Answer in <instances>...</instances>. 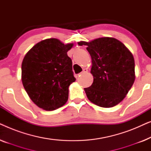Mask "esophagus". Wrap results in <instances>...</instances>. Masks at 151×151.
Instances as JSON below:
<instances>
[{
    "mask_svg": "<svg viewBox=\"0 0 151 151\" xmlns=\"http://www.w3.org/2000/svg\"><path fill=\"white\" fill-rule=\"evenodd\" d=\"M87 71H88L87 69H83V71H82L81 72V73L78 74V76H80L81 75H82V74H83V73H86V72H87Z\"/></svg>",
    "mask_w": 151,
    "mask_h": 151,
    "instance_id": "1",
    "label": "esophagus"
}]
</instances>
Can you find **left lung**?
I'll list each match as a JSON object with an SVG mask.
<instances>
[{"label": "left lung", "mask_w": 151, "mask_h": 151, "mask_svg": "<svg viewBox=\"0 0 151 151\" xmlns=\"http://www.w3.org/2000/svg\"><path fill=\"white\" fill-rule=\"evenodd\" d=\"M78 45H86L91 57L93 82L84 88L88 100L104 108L119 104L135 81V61L131 51L119 40L109 37Z\"/></svg>", "instance_id": "obj_1"}]
</instances>
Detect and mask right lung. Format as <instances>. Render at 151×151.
<instances>
[{
	"instance_id": "add662e5",
	"label": "right lung",
	"mask_w": 151,
	"mask_h": 151,
	"mask_svg": "<svg viewBox=\"0 0 151 151\" xmlns=\"http://www.w3.org/2000/svg\"><path fill=\"white\" fill-rule=\"evenodd\" d=\"M73 44L56 38L35 45L22 63V82L31 100L38 107L53 111L67 102L69 86L76 78L67 51Z\"/></svg>"
}]
</instances>
